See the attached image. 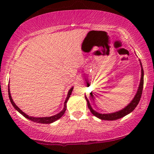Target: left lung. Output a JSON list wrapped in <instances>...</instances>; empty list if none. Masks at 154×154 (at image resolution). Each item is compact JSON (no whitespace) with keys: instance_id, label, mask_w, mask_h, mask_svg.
<instances>
[{"instance_id":"1","label":"left lung","mask_w":154,"mask_h":154,"mask_svg":"<svg viewBox=\"0 0 154 154\" xmlns=\"http://www.w3.org/2000/svg\"><path fill=\"white\" fill-rule=\"evenodd\" d=\"M141 65H142V64H141ZM143 85H144V71H143V69L142 66V76H141L140 84V86H139L138 90L137 92L136 95L134 96L133 100H132V102H130V104L125 107V108H124L123 109H122V110L119 111H117V112L116 113H108V114H102V113H99L97 112H96L95 111H94L93 109H92V107L90 104L89 101H88L87 97H85V100H87L88 102V106L92 114L95 116L96 117L99 118V119L102 120H105V121H106H106H115V120L119 119H121V118H123V116H125L128 115V113H130V112H132V111L136 108V106H137L139 102H140L141 97H142Z\"/></svg>"}]
</instances>
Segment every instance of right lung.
Wrapping results in <instances>:
<instances>
[{
	"label": "right lung",
	"mask_w": 154,
	"mask_h": 154,
	"mask_svg": "<svg viewBox=\"0 0 154 154\" xmlns=\"http://www.w3.org/2000/svg\"><path fill=\"white\" fill-rule=\"evenodd\" d=\"M73 88H71L70 90H69V91L68 92V95H67V97L66 99V100H65V102H64V109L61 111L60 113H57V114L55 115V116H51V117H43V118H35V117H31V116H29L28 115H26V113H24L23 111L21 110V109L19 108V107L17 106V105L14 104L13 100H12V99L11 97V95H10V90L9 88H8V95H9V98H10V102H11V104H12V106L14 107V109H16V110H17L19 112H20L22 116H24L25 118H26V119H28L29 120H31V121H33V122H35V123H46V124H49V123H53L57 120L60 119L62 116L63 115H64V113H65V111H66V102L68 100L70 97V95L71 94V92L73 91Z\"/></svg>",
	"instance_id": "1"
}]
</instances>
